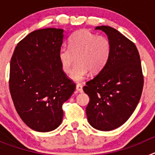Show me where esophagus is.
<instances>
[{
  "label": "esophagus",
  "mask_w": 155,
  "mask_h": 155,
  "mask_svg": "<svg viewBox=\"0 0 155 155\" xmlns=\"http://www.w3.org/2000/svg\"><path fill=\"white\" fill-rule=\"evenodd\" d=\"M76 90L78 91H79V92H82L83 91V87H82V85L81 84H78L76 85Z\"/></svg>",
  "instance_id": "1"
}]
</instances>
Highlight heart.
Masks as SVG:
<instances>
[{"instance_id": "b5f03b06", "label": "heart", "mask_w": 155, "mask_h": 155, "mask_svg": "<svg viewBox=\"0 0 155 155\" xmlns=\"http://www.w3.org/2000/svg\"><path fill=\"white\" fill-rule=\"evenodd\" d=\"M111 44L104 35L81 29L76 31L69 39V46H63L58 53L59 61L65 73H70L73 64H77L71 74V78L79 81L88 71L95 74L102 71L110 57Z\"/></svg>"}]
</instances>
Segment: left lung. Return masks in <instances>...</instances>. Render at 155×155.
<instances>
[{
	"instance_id": "8db88e82",
	"label": "left lung",
	"mask_w": 155,
	"mask_h": 155,
	"mask_svg": "<svg viewBox=\"0 0 155 155\" xmlns=\"http://www.w3.org/2000/svg\"><path fill=\"white\" fill-rule=\"evenodd\" d=\"M108 35L111 44L109 61L103 69L83 87L89 96L86 107L91 127L102 131L118 128L136 109L143 87V75L137 48L120 31L97 26Z\"/></svg>"
}]
</instances>
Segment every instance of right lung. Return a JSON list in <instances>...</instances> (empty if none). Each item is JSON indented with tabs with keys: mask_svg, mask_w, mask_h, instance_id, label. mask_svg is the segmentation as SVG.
Instances as JSON below:
<instances>
[{
	"mask_svg": "<svg viewBox=\"0 0 155 155\" xmlns=\"http://www.w3.org/2000/svg\"><path fill=\"white\" fill-rule=\"evenodd\" d=\"M64 30H35L18 43L12 57L9 89L18 114L28 127L49 132L61 125L62 105L76 84L61 68Z\"/></svg>",
	"mask_w": 155,
	"mask_h": 155,
	"instance_id": "add662e5",
	"label": "right lung"
}]
</instances>
